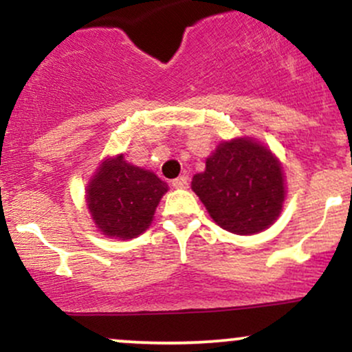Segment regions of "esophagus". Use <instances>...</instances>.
Instances as JSON below:
<instances>
[{"instance_id": "34e87169", "label": "esophagus", "mask_w": 352, "mask_h": 352, "mask_svg": "<svg viewBox=\"0 0 352 352\" xmlns=\"http://www.w3.org/2000/svg\"><path fill=\"white\" fill-rule=\"evenodd\" d=\"M172 185L175 188H187L188 187V177L187 175L177 177L175 180H172Z\"/></svg>"}]
</instances>
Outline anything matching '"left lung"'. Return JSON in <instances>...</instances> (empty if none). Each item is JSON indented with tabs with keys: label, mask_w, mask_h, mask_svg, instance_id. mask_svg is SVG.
Segmentation results:
<instances>
[{
	"label": "left lung",
	"mask_w": 352,
	"mask_h": 352,
	"mask_svg": "<svg viewBox=\"0 0 352 352\" xmlns=\"http://www.w3.org/2000/svg\"><path fill=\"white\" fill-rule=\"evenodd\" d=\"M192 190L221 228L238 235L268 228L285 201L281 165L252 139L218 145L205 172L193 175Z\"/></svg>",
	"instance_id": "obj_1"
}]
</instances>
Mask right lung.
I'll use <instances>...</instances> for the list:
<instances>
[{
	"instance_id": "add662e5",
	"label": "right lung",
	"mask_w": 352,
	"mask_h": 352,
	"mask_svg": "<svg viewBox=\"0 0 352 352\" xmlns=\"http://www.w3.org/2000/svg\"><path fill=\"white\" fill-rule=\"evenodd\" d=\"M167 188L155 173L127 164L119 155L96 172L87 187V207L104 235L131 240L152 223Z\"/></svg>"
}]
</instances>
